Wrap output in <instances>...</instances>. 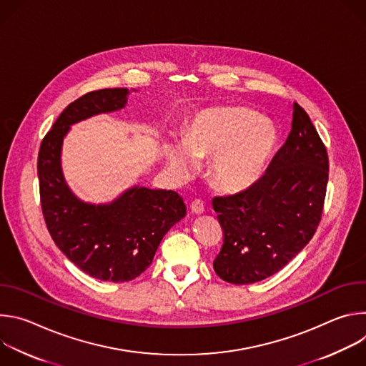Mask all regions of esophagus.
Segmentation results:
<instances>
[{
	"label": "esophagus",
	"instance_id": "esophagus-1",
	"mask_svg": "<svg viewBox=\"0 0 366 366\" xmlns=\"http://www.w3.org/2000/svg\"><path fill=\"white\" fill-rule=\"evenodd\" d=\"M189 208H191V213H194V214H197V216H199V214L204 213V204H202L201 199L192 201L191 205H189Z\"/></svg>",
	"mask_w": 366,
	"mask_h": 366
}]
</instances>
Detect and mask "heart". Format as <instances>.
Wrapping results in <instances>:
<instances>
[{
  "instance_id": "b5f03b06",
  "label": "heart",
  "mask_w": 366,
  "mask_h": 366,
  "mask_svg": "<svg viewBox=\"0 0 366 366\" xmlns=\"http://www.w3.org/2000/svg\"><path fill=\"white\" fill-rule=\"evenodd\" d=\"M278 144L275 126L246 107H214L197 113L184 136L165 142V159L179 181L198 171V159H210L208 178L224 192L253 187L265 174Z\"/></svg>"
}]
</instances>
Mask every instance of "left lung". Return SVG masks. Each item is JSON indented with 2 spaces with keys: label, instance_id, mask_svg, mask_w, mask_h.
Here are the masks:
<instances>
[{
  "label": "left lung",
  "instance_id": "left-lung-1",
  "mask_svg": "<svg viewBox=\"0 0 366 366\" xmlns=\"http://www.w3.org/2000/svg\"><path fill=\"white\" fill-rule=\"evenodd\" d=\"M291 132L253 187L213 199L224 233L216 274L230 284L262 281L297 256L322 220L327 150L308 114L292 106Z\"/></svg>",
  "mask_w": 366,
  "mask_h": 366
}]
</instances>
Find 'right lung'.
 Listing matches in <instances>:
<instances>
[{
  "label": "right lung",
  "instance_id": "obj_1",
  "mask_svg": "<svg viewBox=\"0 0 366 366\" xmlns=\"http://www.w3.org/2000/svg\"><path fill=\"white\" fill-rule=\"evenodd\" d=\"M129 94L127 88H107L71 102L44 136L37 159L41 212L51 239L82 272L110 282L144 272L164 236L187 214L175 191L134 185L112 202L92 204L65 181L61 154L71 126L124 109Z\"/></svg>",
  "mask_w": 366,
  "mask_h": 366
}]
</instances>
